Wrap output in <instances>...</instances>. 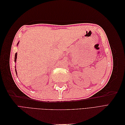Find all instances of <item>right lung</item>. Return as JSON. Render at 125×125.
<instances>
[{"mask_svg": "<svg viewBox=\"0 0 125 125\" xmlns=\"http://www.w3.org/2000/svg\"><path fill=\"white\" fill-rule=\"evenodd\" d=\"M19 43V42L18 43V44H17V45H18ZM17 52H16V53L15 54V57H14V62H16V60H17ZM15 68H16V67H15ZM15 70H16V74H17V73L16 69H15Z\"/></svg>", "mask_w": 125, "mask_h": 125, "instance_id": "1", "label": "right lung"}]
</instances>
